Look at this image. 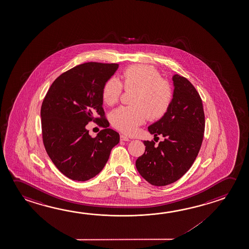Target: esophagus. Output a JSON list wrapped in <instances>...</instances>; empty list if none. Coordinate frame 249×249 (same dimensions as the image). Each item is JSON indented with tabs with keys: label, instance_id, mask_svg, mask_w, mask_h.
Masks as SVG:
<instances>
[{
	"label": "esophagus",
	"instance_id": "esophagus-1",
	"mask_svg": "<svg viewBox=\"0 0 249 249\" xmlns=\"http://www.w3.org/2000/svg\"><path fill=\"white\" fill-rule=\"evenodd\" d=\"M120 138H121L122 141H124V142H128V141H129V138H128L127 136H126V135H121Z\"/></svg>",
	"mask_w": 249,
	"mask_h": 249
}]
</instances>
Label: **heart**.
Masks as SVG:
<instances>
[{"label": "heart", "instance_id": "obj_1", "mask_svg": "<svg viewBox=\"0 0 249 249\" xmlns=\"http://www.w3.org/2000/svg\"><path fill=\"white\" fill-rule=\"evenodd\" d=\"M122 82L110 78L102 87L104 103L112 106L117 103L126 90H135L132 94V106L120 107L109 115L112 125L126 134L135 132L146 119L158 120L169 109L173 100V89L167 81L161 79L158 71L147 65H134L122 73Z\"/></svg>", "mask_w": 249, "mask_h": 249}]
</instances>
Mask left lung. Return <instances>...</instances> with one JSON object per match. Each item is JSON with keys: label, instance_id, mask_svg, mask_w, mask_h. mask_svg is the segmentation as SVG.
Returning <instances> with one entry per match:
<instances>
[{"label": "left lung", "instance_id": "left-lung-1", "mask_svg": "<svg viewBox=\"0 0 249 249\" xmlns=\"http://www.w3.org/2000/svg\"><path fill=\"white\" fill-rule=\"evenodd\" d=\"M174 94L163 117L151 124V135H162L163 142L144 141L145 153L136 160L139 174L151 185L174 183L188 171L200 151L205 130L202 101L188 79L173 76Z\"/></svg>", "mask_w": 249, "mask_h": 249}]
</instances>
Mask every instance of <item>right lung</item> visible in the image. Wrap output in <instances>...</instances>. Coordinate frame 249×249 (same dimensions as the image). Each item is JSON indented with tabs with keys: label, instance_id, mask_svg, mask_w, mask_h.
<instances>
[{
	"label": "right lung",
	"instance_id": "obj_1",
	"mask_svg": "<svg viewBox=\"0 0 249 249\" xmlns=\"http://www.w3.org/2000/svg\"><path fill=\"white\" fill-rule=\"evenodd\" d=\"M118 67L100 62L76 66L55 79L43 100V144L55 167L70 179L85 181L97 176L120 142L118 133L107 128L102 97V87ZM91 120L105 127L94 139L85 128Z\"/></svg>",
	"mask_w": 249,
	"mask_h": 249
}]
</instances>
